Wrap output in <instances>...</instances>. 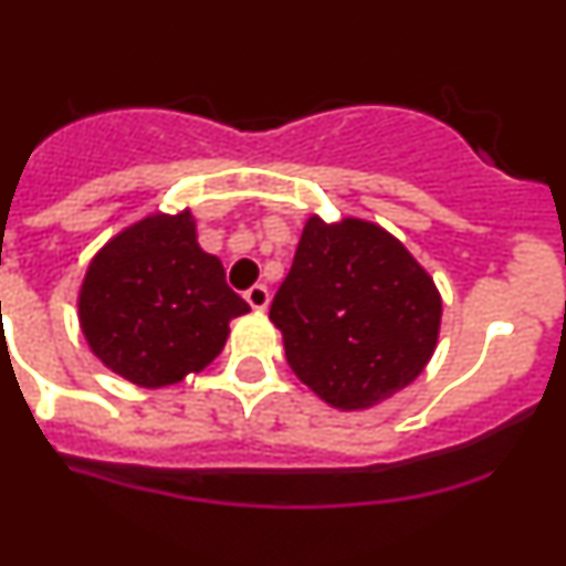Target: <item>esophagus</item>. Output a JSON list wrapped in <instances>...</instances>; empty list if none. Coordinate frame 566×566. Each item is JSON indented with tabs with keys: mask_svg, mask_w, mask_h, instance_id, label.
<instances>
[{
	"mask_svg": "<svg viewBox=\"0 0 566 566\" xmlns=\"http://www.w3.org/2000/svg\"><path fill=\"white\" fill-rule=\"evenodd\" d=\"M245 301L251 304V310H268V304H271V290L265 284H254V287L245 290Z\"/></svg>",
	"mask_w": 566,
	"mask_h": 566,
	"instance_id": "1",
	"label": "esophagus"
}]
</instances>
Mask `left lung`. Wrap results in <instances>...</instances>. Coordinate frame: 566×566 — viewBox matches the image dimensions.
I'll return each mask as SVG.
<instances>
[{
	"instance_id": "8db88e82",
	"label": "left lung",
	"mask_w": 566,
	"mask_h": 566,
	"mask_svg": "<svg viewBox=\"0 0 566 566\" xmlns=\"http://www.w3.org/2000/svg\"><path fill=\"white\" fill-rule=\"evenodd\" d=\"M442 301L403 243L356 218H310L271 321L295 376L337 409H370L415 381Z\"/></svg>"
}]
</instances>
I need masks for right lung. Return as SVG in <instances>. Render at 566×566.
Wrapping results in <instances>:
<instances>
[{"instance_id":"right-lung-1","label":"right lung","mask_w":566,"mask_h":566,"mask_svg":"<svg viewBox=\"0 0 566 566\" xmlns=\"http://www.w3.org/2000/svg\"><path fill=\"white\" fill-rule=\"evenodd\" d=\"M249 304L218 256L196 243V221L151 216L109 240L85 273L80 323L93 354L137 387H168L223 350L229 321Z\"/></svg>"}]
</instances>
